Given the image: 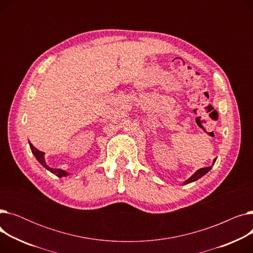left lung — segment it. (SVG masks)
<instances>
[{
    "instance_id": "1",
    "label": "left lung",
    "mask_w": 253,
    "mask_h": 253,
    "mask_svg": "<svg viewBox=\"0 0 253 253\" xmlns=\"http://www.w3.org/2000/svg\"><path fill=\"white\" fill-rule=\"evenodd\" d=\"M215 161H216V159H214L213 160V163H212V166H213V164L215 163ZM212 166H209V167H205V168H201V169H199V170H197L195 173L189 178V179H187L185 180L184 182H183V184H188V183H190V182H193V181H196L197 179H199V178H201L203 175H205L208 171H210V169L212 168Z\"/></svg>"
}]
</instances>
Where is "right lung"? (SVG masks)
<instances>
[{
	"label": "right lung",
	"instance_id": "add662e5",
	"mask_svg": "<svg viewBox=\"0 0 253 253\" xmlns=\"http://www.w3.org/2000/svg\"><path fill=\"white\" fill-rule=\"evenodd\" d=\"M30 147H31L32 153L35 155V157L37 158V160L39 161V163H40V164H42V165H43L47 170H49L50 172H52L53 174H55V175H56V176H58V177H63V176L69 175L68 172H65V171H64V170H62V169H53V168L49 167V166L46 164V162H45L44 153H43V152H41V151H39L38 149H36L31 142H30Z\"/></svg>",
	"mask_w": 253,
	"mask_h": 253
}]
</instances>
